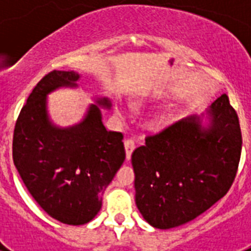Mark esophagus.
Here are the masks:
<instances>
[{"label":"esophagus","instance_id":"1","mask_svg":"<svg viewBox=\"0 0 251 251\" xmlns=\"http://www.w3.org/2000/svg\"><path fill=\"white\" fill-rule=\"evenodd\" d=\"M124 148H126V157H127V159L129 161L130 156H132V152L134 151V148H136L134 142H133L132 139H126V141H124Z\"/></svg>","mask_w":251,"mask_h":251}]
</instances>
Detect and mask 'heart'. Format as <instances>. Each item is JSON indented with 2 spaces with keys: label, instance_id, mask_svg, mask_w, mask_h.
Masks as SVG:
<instances>
[{
  "label": "heart",
  "instance_id": "heart-1",
  "mask_svg": "<svg viewBox=\"0 0 251 251\" xmlns=\"http://www.w3.org/2000/svg\"><path fill=\"white\" fill-rule=\"evenodd\" d=\"M119 110V112H121V113H123V109H118Z\"/></svg>",
  "mask_w": 251,
  "mask_h": 251
}]
</instances>
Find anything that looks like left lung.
<instances>
[{
    "mask_svg": "<svg viewBox=\"0 0 251 251\" xmlns=\"http://www.w3.org/2000/svg\"><path fill=\"white\" fill-rule=\"evenodd\" d=\"M241 145L238 114L226 94L203 114L147 137L132 154L136 205L143 219L166 230L205 212L231 187Z\"/></svg>",
    "mask_w": 251,
    "mask_h": 251,
    "instance_id": "obj_1",
    "label": "left lung"
}]
</instances>
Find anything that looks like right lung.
I'll return each mask as SVG.
<instances>
[{"mask_svg":"<svg viewBox=\"0 0 251 251\" xmlns=\"http://www.w3.org/2000/svg\"><path fill=\"white\" fill-rule=\"evenodd\" d=\"M75 72L49 73L20 112L13 132V163L31 196L44 211L68 225H84L101 208V195L126 159L119 132L106 130L101 109L110 99L95 98L83 121L70 127L52 123L48 95L77 88Z\"/></svg>","mask_w":251,"mask_h":251,"instance_id":"1","label":"right lung"}]
</instances>
